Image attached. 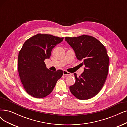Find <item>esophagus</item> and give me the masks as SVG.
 Returning <instances> with one entry per match:
<instances>
[{"label":"esophagus","mask_w":127,"mask_h":127,"mask_svg":"<svg viewBox=\"0 0 127 127\" xmlns=\"http://www.w3.org/2000/svg\"><path fill=\"white\" fill-rule=\"evenodd\" d=\"M63 75H65V76H69V75H72V73H69L67 71H65V70H64L63 71Z\"/></svg>","instance_id":"1"}]
</instances>
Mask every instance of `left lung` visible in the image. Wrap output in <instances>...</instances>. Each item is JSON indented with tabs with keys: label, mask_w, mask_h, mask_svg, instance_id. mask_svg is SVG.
I'll return each instance as SVG.
<instances>
[{
	"label": "left lung",
	"mask_w": 127,
	"mask_h": 127,
	"mask_svg": "<svg viewBox=\"0 0 127 127\" xmlns=\"http://www.w3.org/2000/svg\"><path fill=\"white\" fill-rule=\"evenodd\" d=\"M81 63L85 65L79 77L74 73L75 83L69 86L72 94L80 100L95 96L104 86L109 72V60L105 46L95 37L87 35L65 37Z\"/></svg>",
	"instance_id": "left-lung-1"
}]
</instances>
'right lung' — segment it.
I'll return each mask as SVG.
<instances>
[{"mask_svg": "<svg viewBox=\"0 0 127 127\" xmlns=\"http://www.w3.org/2000/svg\"><path fill=\"white\" fill-rule=\"evenodd\" d=\"M64 37L37 34L28 39L18 55V69L23 88L30 96L44 98L52 92L62 70L53 72L46 68L44 60L49 59L52 50Z\"/></svg>", "mask_w": 127, "mask_h": 127, "instance_id": "1", "label": "right lung"}]
</instances>
